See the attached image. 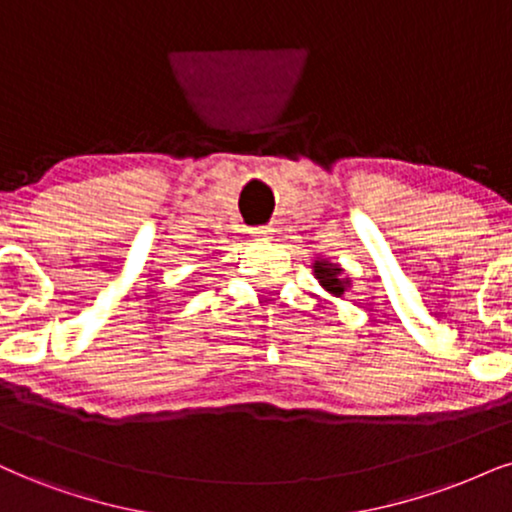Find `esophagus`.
Masks as SVG:
<instances>
[{
	"label": "esophagus",
	"instance_id": "34e87169",
	"mask_svg": "<svg viewBox=\"0 0 512 512\" xmlns=\"http://www.w3.org/2000/svg\"><path fill=\"white\" fill-rule=\"evenodd\" d=\"M249 235L254 237V239H270V235H273V230H270L268 225H263V227H251Z\"/></svg>",
	"mask_w": 512,
	"mask_h": 512
}]
</instances>
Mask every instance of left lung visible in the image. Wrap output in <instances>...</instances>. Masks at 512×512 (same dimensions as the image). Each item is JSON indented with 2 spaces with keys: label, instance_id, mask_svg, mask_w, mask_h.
Listing matches in <instances>:
<instances>
[{
  "label": "left lung",
  "instance_id": "1",
  "mask_svg": "<svg viewBox=\"0 0 512 512\" xmlns=\"http://www.w3.org/2000/svg\"><path fill=\"white\" fill-rule=\"evenodd\" d=\"M313 275L327 294L339 296V299L346 294V289H351V277L344 275L342 266L330 263L327 258H318V261L313 263Z\"/></svg>",
  "mask_w": 512,
  "mask_h": 512
}]
</instances>
